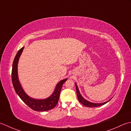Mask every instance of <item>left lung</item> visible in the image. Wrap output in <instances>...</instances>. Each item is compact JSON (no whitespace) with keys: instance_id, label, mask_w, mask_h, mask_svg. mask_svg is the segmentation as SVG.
Masks as SVG:
<instances>
[{"instance_id":"obj_1","label":"left lung","mask_w":131,"mask_h":131,"mask_svg":"<svg viewBox=\"0 0 131 131\" xmlns=\"http://www.w3.org/2000/svg\"><path fill=\"white\" fill-rule=\"evenodd\" d=\"M75 86H76V90H77V96H78V98L79 101L82 104L84 105V106H86L87 107H99V106H101L104 105L106 103H108L109 101H110L111 100L109 99L108 101L104 102V103H92V102H90L89 101H88V100H86L85 99H84L83 96L81 95V94L79 92V89L78 86L77 85V84L75 83Z\"/></svg>"}]
</instances>
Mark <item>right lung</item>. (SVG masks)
Wrapping results in <instances>:
<instances>
[{
	"label": "right lung",
	"instance_id": "add662e5",
	"mask_svg": "<svg viewBox=\"0 0 131 131\" xmlns=\"http://www.w3.org/2000/svg\"><path fill=\"white\" fill-rule=\"evenodd\" d=\"M24 48V47H23L18 51L14 59L13 66H12V80L14 90L22 100V101L33 110L39 112H44L50 110V109L55 107L58 103L62 86L63 83L68 80V79L66 78L65 79L60 81V82L56 84L53 93L47 98L38 99H34L28 96L24 92L22 87L18 75V61H19Z\"/></svg>",
	"mask_w": 131,
	"mask_h": 131
}]
</instances>
